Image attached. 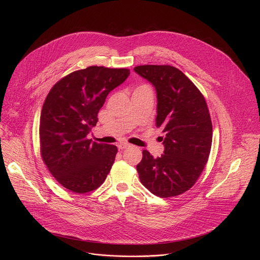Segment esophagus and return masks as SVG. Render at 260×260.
<instances>
[{
	"label": "esophagus",
	"mask_w": 260,
	"mask_h": 260,
	"mask_svg": "<svg viewBox=\"0 0 260 260\" xmlns=\"http://www.w3.org/2000/svg\"><path fill=\"white\" fill-rule=\"evenodd\" d=\"M117 146H118V149H119V150H122V149H125V148L129 147L131 144L125 143V142H122V143H119Z\"/></svg>",
	"instance_id": "1"
}]
</instances>
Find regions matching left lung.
I'll list each match as a JSON object with an SVG mask.
<instances>
[{
  "mask_svg": "<svg viewBox=\"0 0 260 260\" xmlns=\"http://www.w3.org/2000/svg\"><path fill=\"white\" fill-rule=\"evenodd\" d=\"M134 70L156 89V126L165 134L160 157L143 150L139 178L157 197L182 194L196 184L210 155L213 127L206 100L175 67L144 64Z\"/></svg>",
  "mask_w": 260,
  "mask_h": 260,
  "instance_id": "1",
  "label": "left lung"
}]
</instances>
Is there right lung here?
I'll return each mask as SVG.
<instances>
[{"label":"right lung","instance_id":"add662e5","mask_svg":"<svg viewBox=\"0 0 260 260\" xmlns=\"http://www.w3.org/2000/svg\"><path fill=\"white\" fill-rule=\"evenodd\" d=\"M129 75L128 69L91 66L57 81L43 104L40 150L55 180L72 192L86 193L104 183L117 147L88 138L109 92Z\"/></svg>","mask_w":260,"mask_h":260}]
</instances>
